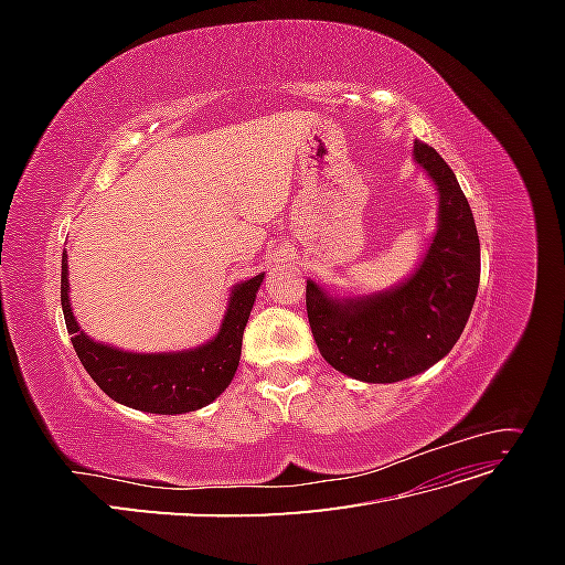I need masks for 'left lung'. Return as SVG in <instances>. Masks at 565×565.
<instances>
[{
	"instance_id": "obj_1",
	"label": "left lung",
	"mask_w": 565,
	"mask_h": 565,
	"mask_svg": "<svg viewBox=\"0 0 565 565\" xmlns=\"http://www.w3.org/2000/svg\"><path fill=\"white\" fill-rule=\"evenodd\" d=\"M413 160L438 193L436 233L419 266L398 285L355 297L306 280L320 355L358 382H403L446 358L465 332L481 280V243L455 172L422 141L413 146Z\"/></svg>"
}]
</instances>
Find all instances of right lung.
I'll return each instance as SVG.
<instances>
[{"mask_svg":"<svg viewBox=\"0 0 565 565\" xmlns=\"http://www.w3.org/2000/svg\"><path fill=\"white\" fill-rule=\"evenodd\" d=\"M264 273L233 285L218 332L195 349L169 353H134L94 341L79 330L71 309L67 254L61 262V306L75 353L100 391L117 403L152 415L193 413L216 401L235 377L243 332Z\"/></svg>","mask_w":565,"mask_h":565,"instance_id":"add662e5","label":"right lung"}]
</instances>
